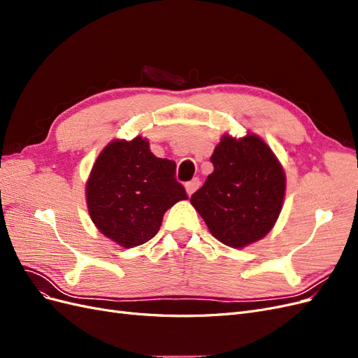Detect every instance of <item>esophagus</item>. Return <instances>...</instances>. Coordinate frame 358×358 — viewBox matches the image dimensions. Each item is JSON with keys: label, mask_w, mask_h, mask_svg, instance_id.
<instances>
[{"label": "esophagus", "mask_w": 358, "mask_h": 358, "mask_svg": "<svg viewBox=\"0 0 358 358\" xmlns=\"http://www.w3.org/2000/svg\"><path fill=\"white\" fill-rule=\"evenodd\" d=\"M185 188H187V192H188V196H192L194 192H196L199 188H200V179H192V180H189V182H187V185H185Z\"/></svg>", "instance_id": "1"}]
</instances>
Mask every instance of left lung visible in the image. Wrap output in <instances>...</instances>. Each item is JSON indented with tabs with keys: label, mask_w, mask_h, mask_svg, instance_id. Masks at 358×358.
<instances>
[{
	"label": "left lung",
	"mask_w": 358,
	"mask_h": 358,
	"mask_svg": "<svg viewBox=\"0 0 358 358\" xmlns=\"http://www.w3.org/2000/svg\"><path fill=\"white\" fill-rule=\"evenodd\" d=\"M213 171L191 196L215 239L245 248L273 229L282 210L287 178L273 150L254 134H222L210 157Z\"/></svg>",
	"instance_id": "1"
}]
</instances>
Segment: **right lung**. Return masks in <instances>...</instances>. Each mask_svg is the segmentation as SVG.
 Wrapping results in <instances>:
<instances>
[{
    "label": "right lung",
    "mask_w": 358,
    "mask_h": 358,
    "mask_svg": "<svg viewBox=\"0 0 358 358\" xmlns=\"http://www.w3.org/2000/svg\"><path fill=\"white\" fill-rule=\"evenodd\" d=\"M175 173L176 162L155 157L148 138L112 140L96 157L85 187L94 225L122 248L146 243L171 206L188 199Z\"/></svg>",
    "instance_id": "add662e5"
}]
</instances>
